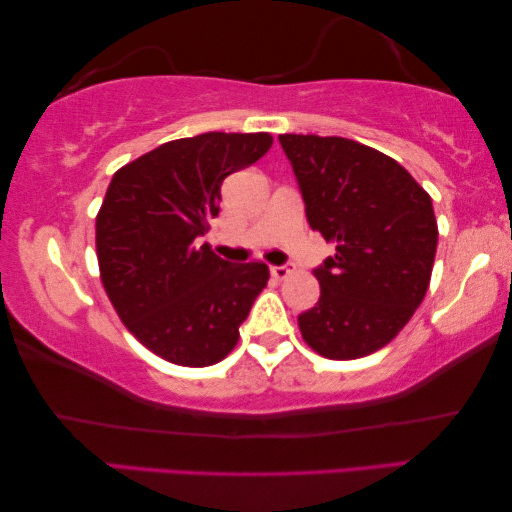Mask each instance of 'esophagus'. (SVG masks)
I'll list each match as a JSON object with an SVG mask.
<instances>
[{
  "mask_svg": "<svg viewBox=\"0 0 512 512\" xmlns=\"http://www.w3.org/2000/svg\"><path fill=\"white\" fill-rule=\"evenodd\" d=\"M270 272L274 279H286V276L292 274V265H272Z\"/></svg>",
  "mask_w": 512,
  "mask_h": 512,
  "instance_id": "1",
  "label": "esophagus"
}]
</instances>
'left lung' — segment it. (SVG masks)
<instances>
[{
    "instance_id": "obj_1",
    "label": "left lung",
    "mask_w": 512,
    "mask_h": 512,
    "mask_svg": "<svg viewBox=\"0 0 512 512\" xmlns=\"http://www.w3.org/2000/svg\"><path fill=\"white\" fill-rule=\"evenodd\" d=\"M313 231L335 254L315 267L320 301L299 315L308 347L331 360L388 345L429 290L438 222L429 192L395 158L356 140L283 133Z\"/></svg>"
}]
</instances>
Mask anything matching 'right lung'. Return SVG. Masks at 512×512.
<instances>
[{
	"label": "right lung",
	"mask_w": 512,
	"mask_h": 512,
	"mask_svg": "<svg viewBox=\"0 0 512 512\" xmlns=\"http://www.w3.org/2000/svg\"><path fill=\"white\" fill-rule=\"evenodd\" d=\"M270 147V133L208 131L113 174L97 213L104 290L124 326L174 365L220 363L267 286L265 263L222 261L197 238L220 213L222 181Z\"/></svg>",
	"instance_id": "1"
}]
</instances>
